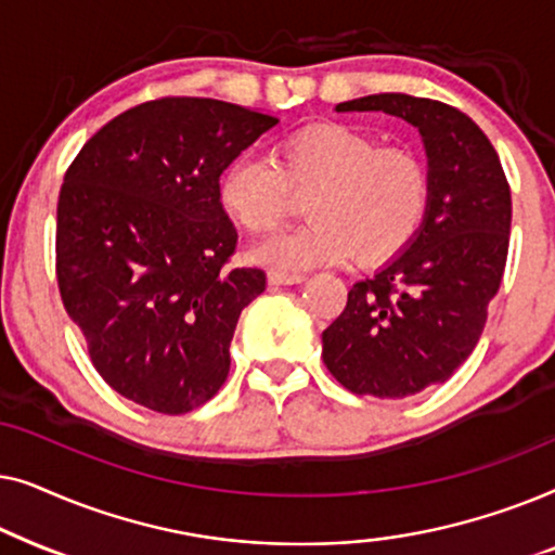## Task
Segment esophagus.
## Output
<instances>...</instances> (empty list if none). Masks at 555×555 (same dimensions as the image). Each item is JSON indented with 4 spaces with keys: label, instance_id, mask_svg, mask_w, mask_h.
<instances>
[{
    "label": "esophagus",
    "instance_id": "1",
    "mask_svg": "<svg viewBox=\"0 0 555 555\" xmlns=\"http://www.w3.org/2000/svg\"><path fill=\"white\" fill-rule=\"evenodd\" d=\"M306 280L302 272H283V270H270L268 272V283L270 285H298Z\"/></svg>",
    "mask_w": 555,
    "mask_h": 555
}]
</instances>
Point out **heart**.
Wrapping results in <instances>:
<instances>
[{
	"instance_id": "b5f03b06",
	"label": "heart",
	"mask_w": 555,
	"mask_h": 555,
	"mask_svg": "<svg viewBox=\"0 0 555 555\" xmlns=\"http://www.w3.org/2000/svg\"><path fill=\"white\" fill-rule=\"evenodd\" d=\"M306 199L308 224L249 249L272 270H308L356 257L366 268L404 253L429 209V173L414 151L378 146L348 124H315L285 135L272 162L237 156L219 177V204L249 234H268Z\"/></svg>"
}]
</instances>
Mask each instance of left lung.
Segmentation results:
<instances>
[{"label":"left lung","instance_id":"1","mask_svg":"<svg viewBox=\"0 0 555 555\" xmlns=\"http://www.w3.org/2000/svg\"><path fill=\"white\" fill-rule=\"evenodd\" d=\"M338 113L382 111L427 151L429 209L412 245L348 291L323 331V363L353 393L404 399L444 384L482 336L505 272L511 186L488 135L452 105L404 93L356 98Z\"/></svg>","mask_w":555,"mask_h":555}]
</instances>
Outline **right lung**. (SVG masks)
<instances>
[{
    "label": "right lung",
    "mask_w": 555,
    "mask_h": 555,
    "mask_svg": "<svg viewBox=\"0 0 555 555\" xmlns=\"http://www.w3.org/2000/svg\"><path fill=\"white\" fill-rule=\"evenodd\" d=\"M275 124L215 98H158L108 120L65 171L60 298L103 382L151 412H192L230 374L264 272L227 268L237 230L217 189Z\"/></svg>",
    "instance_id": "add662e5"
}]
</instances>
